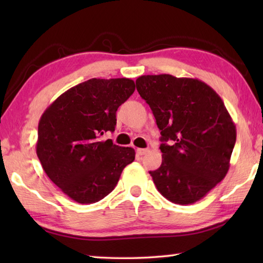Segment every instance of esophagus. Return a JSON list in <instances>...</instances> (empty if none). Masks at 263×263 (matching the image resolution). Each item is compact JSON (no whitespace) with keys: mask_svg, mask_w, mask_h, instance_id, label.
Listing matches in <instances>:
<instances>
[{"mask_svg":"<svg viewBox=\"0 0 263 263\" xmlns=\"http://www.w3.org/2000/svg\"><path fill=\"white\" fill-rule=\"evenodd\" d=\"M147 152H148L147 148H138L137 149V153L139 154V155H145Z\"/></svg>","mask_w":263,"mask_h":263,"instance_id":"34e87169","label":"esophagus"}]
</instances>
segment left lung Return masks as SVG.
<instances>
[{
	"instance_id": "obj_1",
	"label": "left lung",
	"mask_w": 263,
	"mask_h": 263,
	"mask_svg": "<svg viewBox=\"0 0 263 263\" xmlns=\"http://www.w3.org/2000/svg\"><path fill=\"white\" fill-rule=\"evenodd\" d=\"M137 90L161 131L162 163L149 172L168 201L202 199L228 174L237 131L219 95L197 79L142 75Z\"/></svg>"
}]
</instances>
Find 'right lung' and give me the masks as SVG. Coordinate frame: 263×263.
Returning <instances> with one entry per match:
<instances>
[{"mask_svg":"<svg viewBox=\"0 0 263 263\" xmlns=\"http://www.w3.org/2000/svg\"><path fill=\"white\" fill-rule=\"evenodd\" d=\"M130 79H90L68 89L48 106L38 124L37 155L46 175L73 201L91 204L115 189L136 152L112 140L116 111L130 97Z\"/></svg>","mask_w":263,"mask_h":263,"instance_id":"obj_1","label":"right lung"}]
</instances>
